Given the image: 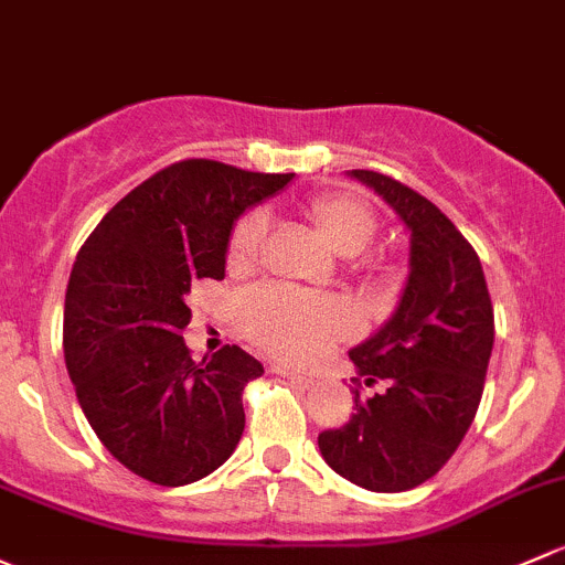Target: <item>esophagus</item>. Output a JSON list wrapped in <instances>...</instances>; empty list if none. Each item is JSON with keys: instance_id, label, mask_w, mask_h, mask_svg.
I'll use <instances>...</instances> for the list:
<instances>
[{"instance_id": "1", "label": "esophagus", "mask_w": 565, "mask_h": 565, "mask_svg": "<svg viewBox=\"0 0 565 565\" xmlns=\"http://www.w3.org/2000/svg\"><path fill=\"white\" fill-rule=\"evenodd\" d=\"M273 373H278V376L289 379L292 384H300V387H313V379L311 376H302V373H295L292 367L287 365H273Z\"/></svg>"}]
</instances>
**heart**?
<instances>
[{"instance_id": "1", "label": "heart", "mask_w": 565, "mask_h": 565, "mask_svg": "<svg viewBox=\"0 0 565 565\" xmlns=\"http://www.w3.org/2000/svg\"><path fill=\"white\" fill-rule=\"evenodd\" d=\"M308 216L317 222L324 243L341 257H358L376 233V216L371 207L347 194H324L311 200ZM265 227L267 216L259 207L241 216L230 237V265L246 267L254 263ZM241 322L257 347L289 362L322 358L338 338L349 335L354 328L352 311L343 300L311 298L276 284L252 289L241 300Z\"/></svg>"}]
</instances>
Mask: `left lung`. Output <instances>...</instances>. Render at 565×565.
Wrapping results in <instances>:
<instances>
[{
  "mask_svg": "<svg viewBox=\"0 0 565 565\" xmlns=\"http://www.w3.org/2000/svg\"><path fill=\"white\" fill-rule=\"evenodd\" d=\"M349 178L392 207L408 233V276L395 311L349 352L371 397L319 433L324 462L352 484L403 492L427 482L460 447L482 401L495 341L484 270L471 243L430 200L373 170Z\"/></svg>",
  "mask_w": 565,
  "mask_h": 565,
  "instance_id": "8db88e82",
  "label": "left lung"
}]
</instances>
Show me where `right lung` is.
<instances>
[{"label":"right lung","instance_id":"right-lung-1","mask_svg":"<svg viewBox=\"0 0 565 565\" xmlns=\"http://www.w3.org/2000/svg\"><path fill=\"white\" fill-rule=\"evenodd\" d=\"M292 178L170 164L113 205L78 252L64 298L70 379L105 449L148 482H198L241 441L243 387L265 371L241 347L189 358L186 295L198 278L222 281L237 218Z\"/></svg>","mask_w":565,"mask_h":565}]
</instances>
